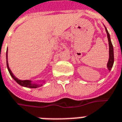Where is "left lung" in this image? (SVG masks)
Masks as SVG:
<instances>
[{
    "mask_svg": "<svg viewBox=\"0 0 122 122\" xmlns=\"http://www.w3.org/2000/svg\"><path fill=\"white\" fill-rule=\"evenodd\" d=\"M105 30H106V32H107V37L108 40V44H109V59H108V61L107 63V67L108 69L110 71L112 67L113 66V64H114V50H113V46L111 42V40H110V35L108 32L107 28L105 27Z\"/></svg>",
    "mask_w": 122,
    "mask_h": 122,
    "instance_id": "8db88e82",
    "label": "left lung"
}]
</instances>
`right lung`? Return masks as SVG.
<instances>
[{"mask_svg":"<svg viewBox=\"0 0 122 122\" xmlns=\"http://www.w3.org/2000/svg\"><path fill=\"white\" fill-rule=\"evenodd\" d=\"M7 52H6V65H7V67H8V70L9 71L10 74L11 75V76L15 80V81L17 82V84H19L21 86H24V87H29V88H36V87H40L42 86V84L41 85H38V84H32L31 83V81L30 80H20L17 78L13 74V73L11 71V70L10 69L9 66H8V60H7Z\"/></svg>","mask_w":122,"mask_h":122,"instance_id":"obj_1","label":"right lung"}]
</instances>
